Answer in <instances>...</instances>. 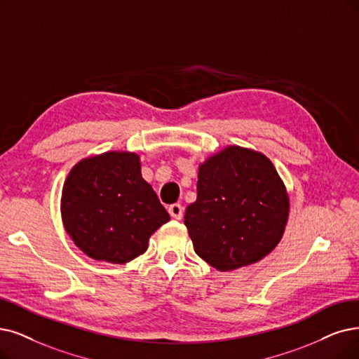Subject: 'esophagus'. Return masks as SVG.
Listing matches in <instances>:
<instances>
[{
  "label": "esophagus",
  "mask_w": 359,
  "mask_h": 359,
  "mask_svg": "<svg viewBox=\"0 0 359 359\" xmlns=\"http://www.w3.org/2000/svg\"><path fill=\"white\" fill-rule=\"evenodd\" d=\"M169 213H170L172 218L181 219L182 218V213H184V208L180 203H174V205L169 206Z\"/></svg>",
  "instance_id": "34e87169"
}]
</instances>
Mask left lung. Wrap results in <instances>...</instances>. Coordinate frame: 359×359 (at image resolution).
<instances>
[{"label": "left lung", "mask_w": 359, "mask_h": 359, "mask_svg": "<svg viewBox=\"0 0 359 359\" xmlns=\"http://www.w3.org/2000/svg\"><path fill=\"white\" fill-rule=\"evenodd\" d=\"M197 198L184 224L194 252L221 272L259 262L277 248L290 197L268 157L226 146L198 165Z\"/></svg>", "instance_id": "1"}]
</instances>
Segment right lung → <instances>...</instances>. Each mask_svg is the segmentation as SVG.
Wrapping results in <instances>:
<instances>
[{
  "label": "right lung",
  "mask_w": 359,
  "mask_h": 359,
  "mask_svg": "<svg viewBox=\"0 0 359 359\" xmlns=\"http://www.w3.org/2000/svg\"><path fill=\"white\" fill-rule=\"evenodd\" d=\"M60 215L79 250L119 265L144 253L151 234L170 219L141 175L140 156L114 150L85 157L70 169Z\"/></svg>",
  "instance_id": "1"
}]
</instances>
